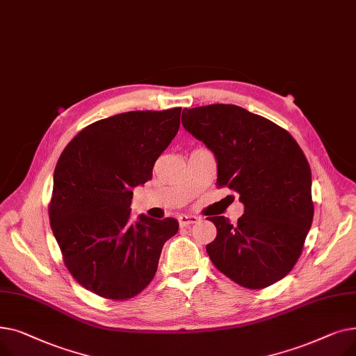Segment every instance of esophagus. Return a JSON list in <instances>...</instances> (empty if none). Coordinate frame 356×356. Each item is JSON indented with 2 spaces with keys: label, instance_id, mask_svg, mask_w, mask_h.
Returning <instances> with one entry per match:
<instances>
[{
  "label": "esophagus",
  "instance_id": "34e87169",
  "mask_svg": "<svg viewBox=\"0 0 356 356\" xmlns=\"http://www.w3.org/2000/svg\"><path fill=\"white\" fill-rule=\"evenodd\" d=\"M197 220H199V218L195 216V215H186V213H183V215L179 216V223H180L181 228L191 227V225H193V223H196Z\"/></svg>",
  "mask_w": 356,
  "mask_h": 356
}]
</instances>
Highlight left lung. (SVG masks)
I'll return each instance as SVG.
<instances>
[{
	"mask_svg": "<svg viewBox=\"0 0 356 356\" xmlns=\"http://www.w3.org/2000/svg\"><path fill=\"white\" fill-rule=\"evenodd\" d=\"M181 124L213 153L218 188L227 186L244 204L236 225L208 218L218 231L207 245L213 266L247 289L277 283L297 263L313 220L302 148L282 127L231 104L183 109Z\"/></svg>",
	"mask_w": 356,
	"mask_h": 356,
	"instance_id": "obj_1",
	"label": "left lung"
}]
</instances>
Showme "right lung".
Segmentation results:
<instances>
[{
	"mask_svg": "<svg viewBox=\"0 0 356 356\" xmlns=\"http://www.w3.org/2000/svg\"><path fill=\"white\" fill-rule=\"evenodd\" d=\"M181 108L129 111L83 128L63 149L53 176L50 227L65 266L86 290L127 300L152 282L173 218L131 219L136 186L153 177L176 137Z\"/></svg>",
	"mask_w": 356,
	"mask_h": 356,
	"instance_id": "right-lung-1",
	"label": "right lung"
}]
</instances>
